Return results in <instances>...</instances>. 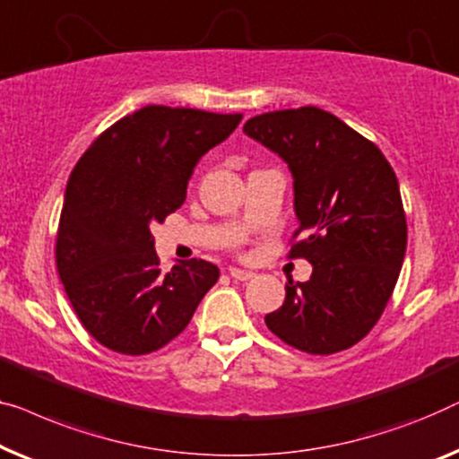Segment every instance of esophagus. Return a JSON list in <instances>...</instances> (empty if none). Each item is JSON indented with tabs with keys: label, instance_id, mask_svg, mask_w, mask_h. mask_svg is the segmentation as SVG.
Listing matches in <instances>:
<instances>
[{
	"label": "esophagus",
	"instance_id": "34e87169",
	"mask_svg": "<svg viewBox=\"0 0 459 459\" xmlns=\"http://www.w3.org/2000/svg\"><path fill=\"white\" fill-rule=\"evenodd\" d=\"M230 275L236 279V281H248V279L255 277L252 271H246V269H238V267H230Z\"/></svg>",
	"mask_w": 459,
	"mask_h": 459
}]
</instances>
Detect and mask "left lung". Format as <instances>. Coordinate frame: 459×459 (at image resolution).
Wrapping results in <instances>:
<instances>
[{
	"label": "left lung",
	"instance_id": "obj_1",
	"mask_svg": "<svg viewBox=\"0 0 459 459\" xmlns=\"http://www.w3.org/2000/svg\"><path fill=\"white\" fill-rule=\"evenodd\" d=\"M244 132L288 163L300 221L288 256L312 264L264 323L307 354L348 350L381 318L406 255L395 171L375 143L312 105L255 116Z\"/></svg>",
	"mask_w": 459,
	"mask_h": 459
}]
</instances>
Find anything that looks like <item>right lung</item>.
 Segmentation results:
<instances>
[{"instance_id": "add662e5", "label": "right lung", "mask_w": 459, "mask_h": 459, "mask_svg": "<svg viewBox=\"0 0 459 459\" xmlns=\"http://www.w3.org/2000/svg\"><path fill=\"white\" fill-rule=\"evenodd\" d=\"M242 114L147 105L117 119L84 151L65 186L56 263L84 329L126 356L178 337L219 269L203 258L163 273L152 223L186 201L198 159L223 143Z\"/></svg>"}]
</instances>
